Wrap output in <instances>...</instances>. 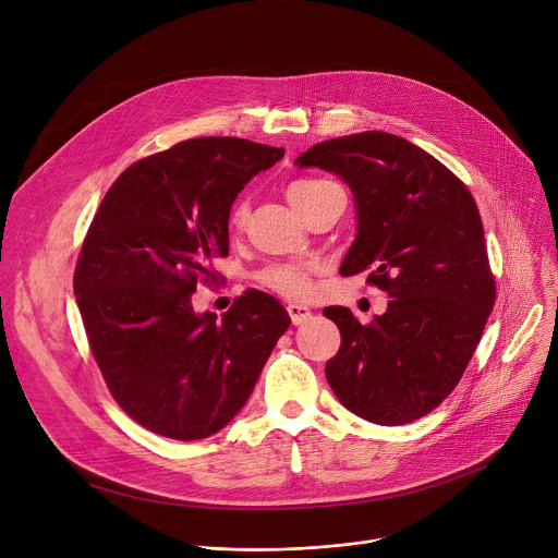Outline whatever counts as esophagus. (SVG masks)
I'll return each mask as SVG.
<instances>
[{
  "mask_svg": "<svg viewBox=\"0 0 558 558\" xmlns=\"http://www.w3.org/2000/svg\"><path fill=\"white\" fill-rule=\"evenodd\" d=\"M287 311H289V315H291V323H293V325H302V323H306L308 317H311V308L304 306V304L291 302V304H287Z\"/></svg>",
  "mask_w": 558,
  "mask_h": 558,
  "instance_id": "34e87169",
  "label": "esophagus"
}]
</instances>
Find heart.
Instances as JSON below:
<instances>
[{"label": "heart", "mask_w": 558, "mask_h": 558, "mask_svg": "<svg viewBox=\"0 0 558 558\" xmlns=\"http://www.w3.org/2000/svg\"><path fill=\"white\" fill-rule=\"evenodd\" d=\"M340 185H336L333 181L327 179H300L293 181L287 187V201L293 205V209L298 214H302L306 207H311L313 203L320 201L327 192L336 190ZM247 218V203H235V207L231 209V225H243ZM258 280L263 287L284 295V298H304L311 289V280L308 274L302 267L295 265H269L267 269H263L258 274Z\"/></svg>", "instance_id": "obj_1"}]
</instances>
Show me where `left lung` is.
<instances>
[{"instance_id":"8db88e82","label":"left lung","mask_w":558,"mask_h":558,"mask_svg":"<svg viewBox=\"0 0 558 558\" xmlns=\"http://www.w3.org/2000/svg\"><path fill=\"white\" fill-rule=\"evenodd\" d=\"M295 166L349 185L357 233L340 274L371 269L368 282L390 298L371 325L347 306L325 308L342 336L327 381L366 422H415L459 384L495 306L480 209L435 156L388 132L323 141Z\"/></svg>"}]
</instances>
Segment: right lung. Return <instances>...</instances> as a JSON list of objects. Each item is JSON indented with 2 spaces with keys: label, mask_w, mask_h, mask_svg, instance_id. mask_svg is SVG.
Instances as JSON below:
<instances>
[{
  "label": "right lung",
  "mask_w": 558,
  "mask_h": 558,
  "mask_svg": "<svg viewBox=\"0 0 558 558\" xmlns=\"http://www.w3.org/2000/svg\"><path fill=\"white\" fill-rule=\"evenodd\" d=\"M282 156L247 138H190L130 166L93 218L76 304L117 404L156 435L194 441L225 428L291 325L256 289L222 320L192 306L198 278L229 254L235 196Z\"/></svg>",
  "instance_id": "right-lung-1"
}]
</instances>
